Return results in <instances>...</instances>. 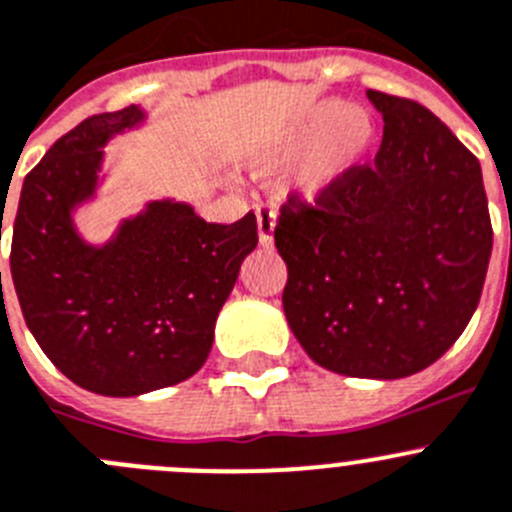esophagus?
<instances>
[{"label": "esophagus", "mask_w": 512, "mask_h": 512, "mask_svg": "<svg viewBox=\"0 0 512 512\" xmlns=\"http://www.w3.org/2000/svg\"><path fill=\"white\" fill-rule=\"evenodd\" d=\"M256 225H259V243L264 248L274 246V231H276V213L269 205H259L256 208Z\"/></svg>", "instance_id": "34e87169"}]
</instances>
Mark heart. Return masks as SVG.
I'll return each mask as SVG.
<instances>
[{"instance_id": "b5f03b06", "label": "heart", "mask_w": 512, "mask_h": 512, "mask_svg": "<svg viewBox=\"0 0 512 512\" xmlns=\"http://www.w3.org/2000/svg\"><path fill=\"white\" fill-rule=\"evenodd\" d=\"M373 144L375 121L368 109L325 101L299 111L253 144L246 162L256 175H274L297 158L289 175L294 198L304 205H320L355 175Z\"/></svg>"}]
</instances>
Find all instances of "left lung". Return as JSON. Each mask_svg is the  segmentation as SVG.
<instances>
[{
	"label": "left lung",
	"instance_id": "1",
	"mask_svg": "<svg viewBox=\"0 0 512 512\" xmlns=\"http://www.w3.org/2000/svg\"><path fill=\"white\" fill-rule=\"evenodd\" d=\"M383 116L373 164L304 208H281L284 314L309 358L350 378L429 368L475 314L492 253L482 167L409 98L365 91Z\"/></svg>",
	"mask_w": 512,
	"mask_h": 512
}]
</instances>
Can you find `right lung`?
Listing matches in <instances>:
<instances>
[{"label":"right lung","mask_w":512,"mask_h":512,"mask_svg":"<svg viewBox=\"0 0 512 512\" xmlns=\"http://www.w3.org/2000/svg\"><path fill=\"white\" fill-rule=\"evenodd\" d=\"M147 121L134 103L68 131L25 177L12 225L9 269L32 337L60 373L98 396H142L198 373L259 243L253 213L205 223L177 198L147 200L106 241L83 236L75 215L101 198L106 147Z\"/></svg>","instance_id":"add662e5"}]
</instances>
